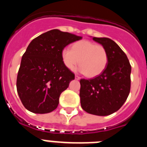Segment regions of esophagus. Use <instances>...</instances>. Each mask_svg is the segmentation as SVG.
Here are the masks:
<instances>
[{"label": "esophagus", "mask_w": 147, "mask_h": 147, "mask_svg": "<svg viewBox=\"0 0 147 147\" xmlns=\"http://www.w3.org/2000/svg\"><path fill=\"white\" fill-rule=\"evenodd\" d=\"M75 79H76V80H80V79H81V78H80V76H75Z\"/></svg>", "instance_id": "34e87169"}]
</instances>
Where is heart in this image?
I'll list each match as a JSON object with an SVG mask.
<instances>
[{
    "label": "heart",
    "mask_w": 147,
    "mask_h": 147,
    "mask_svg": "<svg viewBox=\"0 0 147 147\" xmlns=\"http://www.w3.org/2000/svg\"><path fill=\"white\" fill-rule=\"evenodd\" d=\"M61 58L64 65L71 71L80 62L81 65L78 71L90 78L101 74L108 62V54L105 47L86 40L74 42L71 49H62Z\"/></svg>",
    "instance_id": "b5f03b06"
}]
</instances>
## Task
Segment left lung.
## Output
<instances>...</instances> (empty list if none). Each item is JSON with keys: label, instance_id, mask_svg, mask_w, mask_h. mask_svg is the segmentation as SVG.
<instances>
[{"label": "left lung", "instance_id": "left-lung-1", "mask_svg": "<svg viewBox=\"0 0 147 147\" xmlns=\"http://www.w3.org/2000/svg\"><path fill=\"white\" fill-rule=\"evenodd\" d=\"M93 40L106 49L108 62L100 75L80 80V102L88 113L105 116L119 110L129 96L131 65L125 53L113 40L107 37Z\"/></svg>", "mask_w": 147, "mask_h": 147}]
</instances>
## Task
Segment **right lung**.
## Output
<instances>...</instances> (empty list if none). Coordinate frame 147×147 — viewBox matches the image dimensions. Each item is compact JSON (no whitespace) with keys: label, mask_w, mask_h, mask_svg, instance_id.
<instances>
[{"label":"right lung","mask_w":147,"mask_h":147,"mask_svg":"<svg viewBox=\"0 0 147 147\" xmlns=\"http://www.w3.org/2000/svg\"><path fill=\"white\" fill-rule=\"evenodd\" d=\"M82 38L53 29L30 42L22 57L17 77L18 96L30 112L49 113L57 107L59 96L75 78L63 64L61 51Z\"/></svg>","instance_id":"right-lung-1"}]
</instances>
